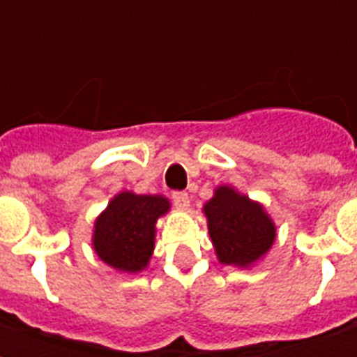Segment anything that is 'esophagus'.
<instances>
[{"instance_id":"obj_1","label":"esophagus","mask_w":357,"mask_h":357,"mask_svg":"<svg viewBox=\"0 0 357 357\" xmlns=\"http://www.w3.org/2000/svg\"><path fill=\"white\" fill-rule=\"evenodd\" d=\"M172 201H174V204L178 208H187L189 206V195L185 191H174L172 193Z\"/></svg>"}]
</instances>
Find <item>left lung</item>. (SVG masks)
<instances>
[{"label":"left lung","mask_w":357,"mask_h":357,"mask_svg":"<svg viewBox=\"0 0 357 357\" xmlns=\"http://www.w3.org/2000/svg\"><path fill=\"white\" fill-rule=\"evenodd\" d=\"M204 214L218 260L225 266H250L275 241V225L262 204L231 187H218L214 197L204 204Z\"/></svg>","instance_id":"8db88e82"}]
</instances>
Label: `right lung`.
Listing matches in <instances>:
<instances>
[{"label": "right lung", "mask_w": 357, "mask_h": 357, "mask_svg": "<svg viewBox=\"0 0 357 357\" xmlns=\"http://www.w3.org/2000/svg\"><path fill=\"white\" fill-rule=\"evenodd\" d=\"M170 210L160 195H116L95 222L93 248L110 268L135 273L147 268L155 248V224Z\"/></svg>", "instance_id": "add662e5"}]
</instances>
